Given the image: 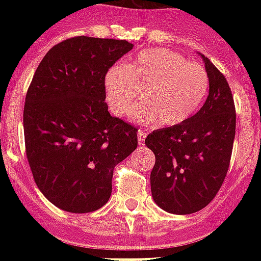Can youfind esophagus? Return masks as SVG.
Returning <instances> with one entry per match:
<instances>
[{
	"mask_svg": "<svg viewBox=\"0 0 261 261\" xmlns=\"http://www.w3.org/2000/svg\"><path fill=\"white\" fill-rule=\"evenodd\" d=\"M147 137V133L142 128H139L138 130V143L139 145H145V139Z\"/></svg>",
	"mask_w": 261,
	"mask_h": 261,
	"instance_id": "34e87169",
	"label": "esophagus"
}]
</instances>
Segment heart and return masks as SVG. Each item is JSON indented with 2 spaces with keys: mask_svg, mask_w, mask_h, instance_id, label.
<instances>
[{
  "mask_svg": "<svg viewBox=\"0 0 261 261\" xmlns=\"http://www.w3.org/2000/svg\"><path fill=\"white\" fill-rule=\"evenodd\" d=\"M208 89V75L199 63L168 48L141 51L122 67H112L106 77V98L111 112L123 116L141 96L131 116L139 122L178 126L196 112Z\"/></svg>",
  "mask_w": 261,
  "mask_h": 261,
  "instance_id": "obj_1",
  "label": "heart"
}]
</instances>
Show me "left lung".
Listing matches in <instances>:
<instances>
[{
	"label": "left lung",
	"mask_w": 261,
	"mask_h": 261,
	"mask_svg": "<svg viewBox=\"0 0 261 261\" xmlns=\"http://www.w3.org/2000/svg\"><path fill=\"white\" fill-rule=\"evenodd\" d=\"M210 90L200 110L173 127L147 135L155 155L151 195L163 210L192 214L218 194L230 165L236 135V107L225 75L204 58Z\"/></svg>",
	"instance_id": "obj_1"
}]
</instances>
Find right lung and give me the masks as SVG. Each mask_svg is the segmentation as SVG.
Here are the masks:
<instances>
[{"label":"right lung","mask_w":261,"mask_h":261,"mask_svg":"<svg viewBox=\"0 0 261 261\" xmlns=\"http://www.w3.org/2000/svg\"><path fill=\"white\" fill-rule=\"evenodd\" d=\"M133 48L127 40L74 36L55 44L35 71L22 114L25 154L42 194L61 210H98L138 128L112 118L106 75Z\"/></svg>","instance_id":"right-lung-1"}]
</instances>
